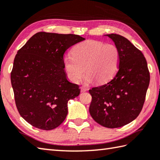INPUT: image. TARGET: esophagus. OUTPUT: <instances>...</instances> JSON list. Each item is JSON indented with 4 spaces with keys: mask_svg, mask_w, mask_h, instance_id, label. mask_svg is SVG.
I'll return each instance as SVG.
<instances>
[{
    "mask_svg": "<svg viewBox=\"0 0 160 160\" xmlns=\"http://www.w3.org/2000/svg\"><path fill=\"white\" fill-rule=\"evenodd\" d=\"M87 90H88L87 88L84 87V86H82V87L80 88V91H81V92H86V91H87Z\"/></svg>",
    "mask_w": 160,
    "mask_h": 160,
    "instance_id": "obj_1",
    "label": "esophagus"
}]
</instances>
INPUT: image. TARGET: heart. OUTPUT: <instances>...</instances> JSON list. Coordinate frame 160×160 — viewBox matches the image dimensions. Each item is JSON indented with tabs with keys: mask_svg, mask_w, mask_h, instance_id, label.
I'll use <instances>...</instances> for the list:
<instances>
[{
	"mask_svg": "<svg viewBox=\"0 0 160 160\" xmlns=\"http://www.w3.org/2000/svg\"><path fill=\"white\" fill-rule=\"evenodd\" d=\"M71 55L63 59L68 77L78 83L85 74L87 81L103 83L111 79L119 65L118 48L112 44H104L96 40H87L76 45Z\"/></svg>",
	"mask_w": 160,
	"mask_h": 160,
	"instance_id": "1",
	"label": "heart"
}]
</instances>
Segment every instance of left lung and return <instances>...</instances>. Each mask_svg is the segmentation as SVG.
<instances>
[{
  "instance_id": "8db88e82",
  "label": "left lung",
  "mask_w": 160,
  "mask_h": 160,
  "mask_svg": "<svg viewBox=\"0 0 160 160\" xmlns=\"http://www.w3.org/2000/svg\"><path fill=\"white\" fill-rule=\"evenodd\" d=\"M115 42L120 56L112 80L89 90V111L96 122L108 128H120L135 120L142 109L149 84L145 58L130 40L118 34L105 35Z\"/></svg>"
}]
</instances>
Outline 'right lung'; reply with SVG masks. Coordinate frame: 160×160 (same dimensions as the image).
I'll list each match as a JSON object with an SVG mask.
<instances>
[{
	"instance_id": "1",
	"label": "right lung",
	"mask_w": 160,
	"mask_h": 160,
	"mask_svg": "<svg viewBox=\"0 0 160 160\" xmlns=\"http://www.w3.org/2000/svg\"><path fill=\"white\" fill-rule=\"evenodd\" d=\"M84 40L78 35L39 32L18 51L11 85L18 110L32 126L53 130L66 118L68 101L80 90L68 80L63 55Z\"/></svg>"
}]
</instances>
